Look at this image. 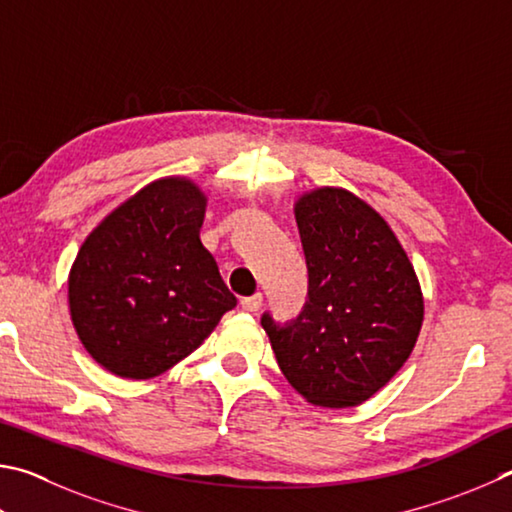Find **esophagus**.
<instances>
[{
  "instance_id": "34e87169",
  "label": "esophagus",
  "mask_w": 512,
  "mask_h": 512,
  "mask_svg": "<svg viewBox=\"0 0 512 512\" xmlns=\"http://www.w3.org/2000/svg\"><path fill=\"white\" fill-rule=\"evenodd\" d=\"M240 306H242V310H247V312H258L263 306V294L256 292V294H251V297H245L240 301Z\"/></svg>"
}]
</instances>
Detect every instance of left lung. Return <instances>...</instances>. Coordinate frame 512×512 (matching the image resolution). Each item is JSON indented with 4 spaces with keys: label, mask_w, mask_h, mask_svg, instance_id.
I'll return each instance as SVG.
<instances>
[{
    "label": "left lung",
    "mask_w": 512,
    "mask_h": 512,
    "mask_svg": "<svg viewBox=\"0 0 512 512\" xmlns=\"http://www.w3.org/2000/svg\"><path fill=\"white\" fill-rule=\"evenodd\" d=\"M308 267L297 319L261 324L288 382L319 407H355L407 362L423 326V292L389 224L344 188L294 204Z\"/></svg>",
    "instance_id": "8db88e82"
}]
</instances>
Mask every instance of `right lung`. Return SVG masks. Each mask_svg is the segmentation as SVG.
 Wrapping results in <instances>:
<instances>
[{"label": "right lung", "instance_id": "1", "mask_svg": "<svg viewBox=\"0 0 512 512\" xmlns=\"http://www.w3.org/2000/svg\"><path fill=\"white\" fill-rule=\"evenodd\" d=\"M204 209L191 179H157L83 242L69 272V310L80 342L105 371L155 378L236 308L200 240Z\"/></svg>", "mask_w": 512, "mask_h": 512}]
</instances>
